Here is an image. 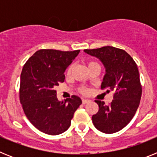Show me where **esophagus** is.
<instances>
[{
    "label": "esophagus",
    "instance_id": "obj_1",
    "mask_svg": "<svg viewBox=\"0 0 157 157\" xmlns=\"http://www.w3.org/2000/svg\"><path fill=\"white\" fill-rule=\"evenodd\" d=\"M90 100L89 99H82V104L83 105H85V104H86V103H88V102H90Z\"/></svg>",
    "mask_w": 157,
    "mask_h": 157
}]
</instances>
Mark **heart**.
Instances as JSON below:
<instances>
[{
	"mask_svg": "<svg viewBox=\"0 0 157 157\" xmlns=\"http://www.w3.org/2000/svg\"><path fill=\"white\" fill-rule=\"evenodd\" d=\"M94 64H98V63H94V62H89V63H88V67H90V66H92V65H94ZM72 68H73V66L69 67L68 70H67V75H70L71 73ZM81 92L82 93V94H87V93H88V90H87L86 88H82L81 89Z\"/></svg>",
	"mask_w": 157,
	"mask_h": 157,
	"instance_id": "1",
	"label": "heart"
}]
</instances>
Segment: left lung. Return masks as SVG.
<instances>
[{
    "mask_svg": "<svg viewBox=\"0 0 157 157\" xmlns=\"http://www.w3.org/2000/svg\"><path fill=\"white\" fill-rule=\"evenodd\" d=\"M100 59L105 69L101 89L112 92L110 105L95 101L99 106L92 116L94 127L105 134H113L125 127L135 114L141 97V86L137 64L126 51L112 46L85 49Z\"/></svg>",
    "mask_w": 157,
    "mask_h": 157,
    "instance_id": "8db88e82",
    "label": "left lung"
}]
</instances>
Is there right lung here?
Wrapping results in <instances>:
<instances>
[{
	"instance_id": "right-lung-1",
	"label": "right lung",
	"mask_w": 157,
	"mask_h": 157,
	"mask_svg": "<svg viewBox=\"0 0 157 157\" xmlns=\"http://www.w3.org/2000/svg\"><path fill=\"white\" fill-rule=\"evenodd\" d=\"M79 52L41 49L23 66L20 75V102L30 123L45 134L58 135L66 131L82 104L81 98L75 95L59 101L55 90L56 86L64 82L65 71Z\"/></svg>"
}]
</instances>
